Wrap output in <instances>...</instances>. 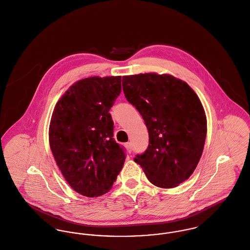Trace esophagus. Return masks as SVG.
<instances>
[{
	"instance_id": "esophagus-1",
	"label": "esophagus",
	"mask_w": 250,
	"mask_h": 250,
	"mask_svg": "<svg viewBox=\"0 0 250 250\" xmlns=\"http://www.w3.org/2000/svg\"><path fill=\"white\" fill-rule=\"evenodd\" d=\"M125 148L127 149V151H128L129 153H131V152H132V150H133L132 143H131V142H127V143L125 144Z\"/></svg>"
}]
</instances>
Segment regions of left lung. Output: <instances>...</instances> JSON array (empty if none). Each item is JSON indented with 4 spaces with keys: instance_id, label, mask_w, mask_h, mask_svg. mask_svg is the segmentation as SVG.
I'll list each match as a JSON object with an SVG mask.
<instances>
[{
    "instance_id": "1",
    "label": "left lung",
    "mask_w": 250,
    "mask_h": 250,
    "mask_svg": "<svg viewBox=\"0 0 250 250\" xmlns=\"http://www.w3.org/2000/svg\"><path fill=\"white\" fill-rule=\"evenodd\" d=\"M122 82L149 133L146 151L134 160L154 185L178 186L193 174L204 151L207 122L201 100L187 83L169 74L128 75Z\"/></svg>"
}]
</instances>
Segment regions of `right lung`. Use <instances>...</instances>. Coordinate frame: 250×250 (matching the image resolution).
I'll return each instance as SVG.
<instances>
[{
  "label": "right lung",
  "instance_id": "right-lung-1",
  "mask_svg": "<svg viewBox=\"0 0 250 250\" xmlns=\"http://www.w3.org/2000/svg\"><path fill=\"white\" fill-rule=\"evenodd\" d=\"M121 92V76L74 83L55 105L49 145L62 175L77 193L101 196L112 188L126 159L109 113Z\"/></svg>",
  "mask_w": 250,
  "mask_h": 250
}]
</instances>
